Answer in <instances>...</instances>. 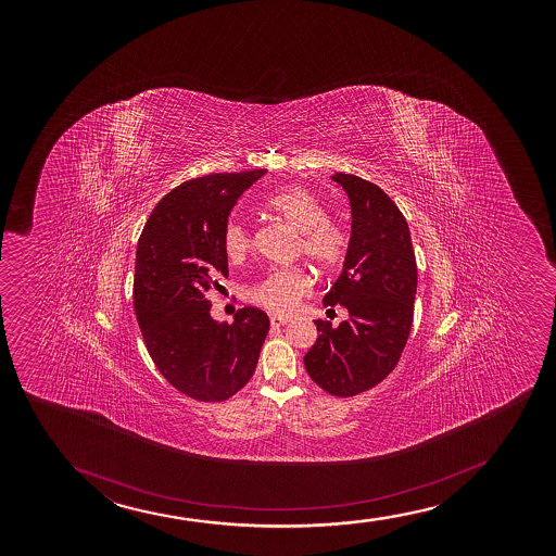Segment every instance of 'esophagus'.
<instances>
[{"label":"esophagus","mask_w":556,"mask_h":556,"mask_svg":"<svg viewBox=\"0 0 556 556\" xmlns=\"http://www.w3.org/2000/svg\"><path fill=\"white\" fill-rule=\"evenodd\" d=\"M289 319H286V317H280V315H270V325L276 326H283L288 325Z\"/></svg>","instance_id":"obj_1"}]
</instances>
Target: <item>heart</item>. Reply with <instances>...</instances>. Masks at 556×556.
Listing matches in <instances>:
<instances>
[{"label": "heart", "instance_id": "1", "mask_svg": "<svg viewBox=\"0 0 556 556\" xmlns=\"http://www.w3.org/2000/svg\"><path fill=\"white\" fill-rule=\"evenodd\" d=\"M273 215L299 231L301 252L320 268L338 265L346 252V231L343 226L326 218V210L306 187H286L268 197L265 202ZM250 249V233L241 223H230L224 231V250L233 262L243 260ZM312 281L301 268L273 270L250 291V301L275 313L293 312L304 294L309 293Z\"/></svg>", "mask_w": 556, "mask_h": 556}]
</instances>
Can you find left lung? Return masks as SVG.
Instances as JSON below:
<instances>
[{"mask_svg":"<svg viewBox=\"0 0 556 556\" xmlns=\"http://www.w3.org/2000/svg\"><path fill=\"white\" fill-rule=\"evenodd\" d=\"M351 200L352 230L343 273L323 304L345 307L349 319L315 320L319 338L304 365L330 395L354 396L395 369L414 323L417 291L408 223L395 202L367 179L338 173Z\"/></svg>","mask_w":556,"mask_h":556,"instance_id":"8db88e82","label":"left lung"}]
</instances>
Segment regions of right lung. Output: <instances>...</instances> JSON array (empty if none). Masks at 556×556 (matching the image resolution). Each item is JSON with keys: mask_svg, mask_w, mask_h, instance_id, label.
Listing matches in <instances>:
<instances>
[{"mask_svg": "<svg viewBox=\"0 0 556 556\" xmlns=\"http://www.w3.org/2000/svg\"><path fill=\"white\" fill-rule=\"evenodd\" d=\"M263 174L189 179L155 205L137 243L134 306L148 352L176 390L200 403H220L244 388L267 338V313L249 306L231 325L218 323L205 299L228 276L231 207Z\"/></svg>", "mask_w": 556, "mask_h": 556, "instance_id": "add662e5", "label": "right lung"}]
</instances>
